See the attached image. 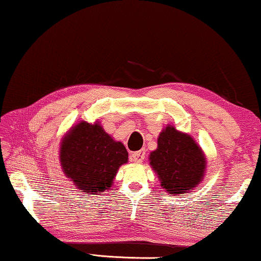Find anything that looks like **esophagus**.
Returning a JSON list of instances; mask_svg holds the SVG:
<instances>
[{"label": "esophagus", "instance_id": "esophagus-1", "mask_svg": "<svg viewBox=\"0 0 261 261\" xmlns=\"http://www.w3.org/2000/svg\"><path fill=\"white\" fill-rule=\"evenodd\" d=\"M130 158L134 163H142V162H144V159L146 158V151H145V149H141V151L132 153Z\"/></svg>", "mask_w": 261, "mask_h": 261}]
</instances>
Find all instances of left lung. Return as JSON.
<instances>
[{
	"mask_svg": "<svg viewBox=\"0 0 261 261\" xmlns=\"http://www.w3.org/2000/svg\"><path fill=\"white\" fill-rule=\"evenodd\" d=\"M149 164L167 194L178 196L197 188L204 176L205 159L190 135L167 126L158 138Z\"/></svg>",
	"mask_w": 261,
	"mask_h": 261,
	"instance_id": "8db88e82",
	"label": "left lung"
}]
</instances>
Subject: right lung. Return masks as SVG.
Wrapping results in <instances>:
<instances>
[{
	"instance_id": "obj_1",
	"label": "right lung",
	"mask_w": 261,
	"mask_h": 261,
	"mask_svg": "<svg viewBox=\"0 0 261 261\" xmlns=\"http://www.w3.org/2000/svg\"><path fill=\"white\" fill-rule=\"evenodd\" d=\"M127 160L126 147L114 141L97 123L82 121L60 146L64 173L80 190L91 195L112 187L117 170Z\"/></svg>"
}]
</instances>
